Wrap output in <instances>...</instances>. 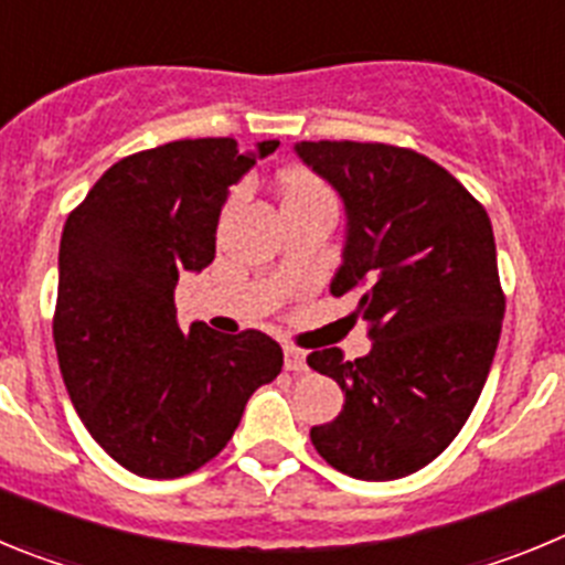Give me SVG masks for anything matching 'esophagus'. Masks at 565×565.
<instances>
[{
  "label": "esophagus",
  "mask_w": 565,
  "mask_h": 565,
  "mask_svg": "<svg viewBox=\"0 0 565 565\" xmlns=\"http://www.w3.org/2000/svg\"><path fill=\"white\" fill-rule=\"evenodd\" d=\"M286 371L294 373H306L308 371V353L294 348V344H286Z\"/></svg>",
  "instance_id": "34e87169"
}]
</instances>
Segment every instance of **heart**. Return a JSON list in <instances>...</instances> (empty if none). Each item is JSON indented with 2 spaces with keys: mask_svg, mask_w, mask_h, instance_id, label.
Listing matches in <instances>:
<instances>
[{
  "mask_svg": "<svg viewBox=\"0 0 565 565\" xmlns=\"http://www.w3.org/2000/svg\"><path fill=\"white\" fill-rule=\"evenodd\" d=\"M279 198H282V206H291V203H313V201H333L331 189L322 181L311 178V174L291 172L282 178V186H279Z\"/></svg>",
  "mask_w": 565,
  "mask_h": 565,
  "instance_id": "heart-1",
  "label": "heart"
}]
</instances>
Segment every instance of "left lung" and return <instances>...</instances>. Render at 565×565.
Returning a JSON list of instances; mask_svg holds the SVG:
<instances>
[{"mask_svg": "<svg viewBox=\"0 0 565 565\" xmlns=\"http://www.w3.org/2000/svg\"><path fill=\"white\" fill-rule=\"evenodd\" d=\"M297 154L339 192L348 214L333 297L359 291L351 319L373 348L308 364L342 387L317 452L359 481H396L450 447L483 391L507 297L481 203L427 154L391 143L302 141Z\"/></svg>", "mask_w": 565, "mask_h": 565, "instance_id": "obj_1", "label": "left lung"}]
</instances>
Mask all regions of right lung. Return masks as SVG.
Wrapping results in <instances>:
<instances>
[{"instance_id": "right-lung-1", "label": "right lung", "mask_w": 565, "mask_h": 565, "mask_svg": "<svg viewBox=\"0 0 565 565\" xmlns=\"http://www.w3.org/2000/svg\"><path fill=\"white\" fill-rule=\"evenodd\" d=\"M279 141L194 138L107 169L70 212L53 313L70 402L107 456L141 478H181L212 461L282 348L259 331L178 326L174 286L214 259L228 186Z\"/></svg>"}]
</instances>
